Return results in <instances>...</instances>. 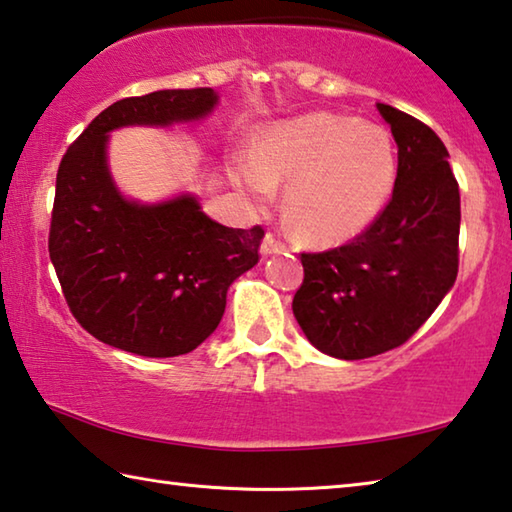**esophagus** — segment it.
<instances>
[{
    "label": "esophagus",
    "instance_id": "1",
    "mask_svg": "<svg viewBox=\"0 0 512 512\" xmlns=\"http://www.w3.org/2000/svg\"><path fill=\"white\" fill-rule=\"evenodd\" d=\"M282 248L284 246L280 244V241H277V237L273 235V232H266L264 241H262V248H259V250H262L264 257H268V255H273V253H280Z\"/></svg>",
    "mask_w": 512,
    "mask_h": 512
}]
</instances>
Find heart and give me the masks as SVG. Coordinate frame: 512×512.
<instances>
[{"label":"heart","instance_id":"obj_1","mask_svg":"<svg viewBox=\"0 0 512 512\" xmlns=\"http://www.w3.org/2000/svg\"><path fill=\"white\" fill-rule=\"evenodd\" d=\"M395 144L386 128L311 112L268 131L237 180L257 198L287 183L284 216L302 239L341 244L361 235L391 198Z\"/></svg>","mask_w":512,"mask_h":512}]
</instances>
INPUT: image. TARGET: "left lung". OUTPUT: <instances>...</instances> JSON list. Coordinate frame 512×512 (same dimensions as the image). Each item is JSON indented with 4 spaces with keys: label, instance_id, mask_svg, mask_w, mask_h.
<instances>
[{
    "label": "left lung",
    "instance_id": "1",
    "mask_svg": "<svg viewBox=\"0 0 512 512\" xmlns=\"http://www.w3.org/2000/svg\"><path fill=\"white\" fill-rule=\"evenodd\" d=\"M377 108L397 142L391 201L348 244L300 253L305 280L293 296L307 339L348 361L409 341L458 275L461 194L445 144L420 119Z\"/></svg>",
    "mask_w": 512,
    "mask_h": 512
}]
</instances>
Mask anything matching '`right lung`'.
Returning a JSON list of instances; mask_svg holds the SVG:
<instances>
[{"mask_svg": "<svg viewBox=\"0 0 512 512\" xmlns=\"http://www.w3.org/2000/svg\"><path fill=\"white\" fill-rule=\"evenodd\" d=\"M214 103L212 88L121 99L60 160L49 257L72 316L112 348L153 359L192 352L221 323L230 284L259 262L262 225L225 228L192 196L131 203L108 173L112 128L198 119Z\"/></svg>", "mask_w": 512, "mask_h": 512, "instance_id": "add662e5", "label": "right lung"}]
</instances>
